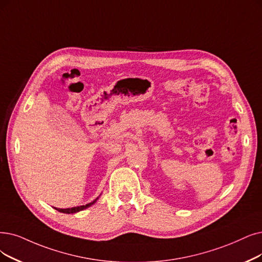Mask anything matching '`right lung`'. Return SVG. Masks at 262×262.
<instances>
[{"label": "right lung", "instance_id": "right-lung-1", "mask_svg": "<svg viewBox=\"0 0 262 262\" xmlns=\"http://www.w3.org/2000/svg\"><path fill=\"white\" fill-rule=\"evenodd\" d=\"M100 195H101V194H100ZM98 199H99V196H98L97 199H95V200H93L92 202H90V203H88V204H86V205H80V206H75V207H71V208H57V207H55V210H57V211L60 212V213H64V214H74V213H78V212H80V211H82V210H86V208H88L89 206L95 204V203L97 202Z\"/></svg>", "mask_w": 262, "mask_h": 262}]
</instances>
